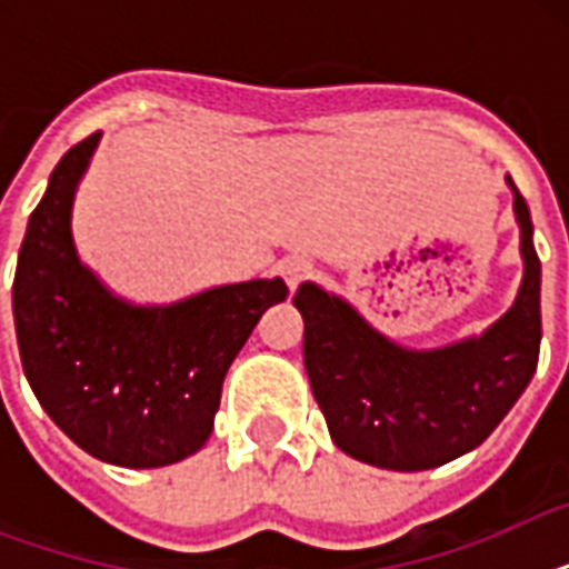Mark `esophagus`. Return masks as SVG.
Listing matches in <instances>:
<instances>
[{"label": "esophagus", "instance_id": "1", "mask_svg": "<svg viewBox=\"0 0 569 569\" xmlns=\"http://www.w3.org/2000/svg\"><path fill=\"white\" fill-rule=\"evenodd\" d=\"M280 274H283V280L289 283V289H298V286L303 283V280H310L312 277V262L310 259H301V257H289L280 262Z\"/></svg>", "mask_w": 569, "mask_h": 569}]
</instances>
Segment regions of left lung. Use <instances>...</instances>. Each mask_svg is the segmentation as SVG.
Segmentation results:
<instances>
[{"label":"left lung","instance_id":"1","mask_svg":"<svg viewBox=\"0 0 569 569\" xmlns=\"http://www.w3.org/2000/svg\"><path fill=\"white\" fill-rule=\"evenodd\" d=\"M526 274L517 301L485 337L407 351L346 301L303 283V363L330 437L372 467L419 472L467 455L493 433L529 387L540 355V259L531 212L513 186Z\"/></svg>","mask_w":569,"mask_h":569}]
</instances>
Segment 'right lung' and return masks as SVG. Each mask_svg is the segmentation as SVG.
<instances>
[{
    "mask_svg": "<svg viewBox=\"0 0 569 569\" xmlns=\"http://www.w3.org/2000/svg\"><path fill=\"white\" fill-rule=\"evenodd\" d=\"M100 132L70 147L31 212L13 274L22 372L49 419L93 458L168 467L212 433L223 375L286 283L218 286L171 307L118 301L79 262L70 209Z\"/></svg>",
    "mask_w": 569,
    "mask_h": 569,
    "instance_id": "right-lung-1",
    "label": "right lung"
}]
</instances>
